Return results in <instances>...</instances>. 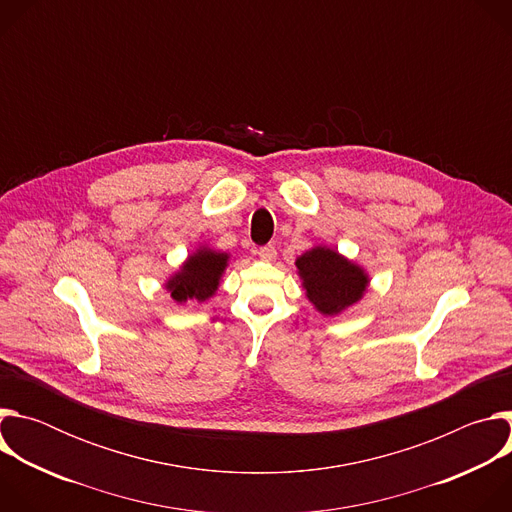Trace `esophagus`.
Returning a JSON list of instances; mask_svg holds the SVG:
<instances>
[{"label": "esophagus", "mask_w": 512, "mask_h": 512, "mask_svg": "<svg viewBox=\"0 0 512 512\" xmlns=\"http://www.w3.org/2000/svg\"><path fill=\"white\" fill-rule=\"evenodd\" d=\"M257 255H259V259H263V261H273V259L277 257V251H275L273 245H267V247H261V249L257 251Z\"/></svg>", "instance_id": "1"}]
</instances>
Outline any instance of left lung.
I'll return each mask as SVG.
<instances>
[{
  "mask_svg": "<svg viewBox=\"0 0 512 512\" xmlns=\"http://www.w3.org/2000/svg\"><path fill=\"white\" fill-rule=\"evenodd\" d=\"M308 300L324 316H336L356 304L369 285L364 269L330 247H314L296 259Z\"/></svg>",
  "mask_w": 512,
  "mask_h": 512,
  "instance_id": "left-lung-1",
  "label": "left lung"
}]
</instances>
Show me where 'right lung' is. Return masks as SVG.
<instances>
[{"instance_id": "obj_1", "label": "right lung", "mask_w": 512, "mask_h": 512, "mask_svg": "<svg viewBox=\"0 0 512 512\" xmlns=\"http://www.w3.org/2000/svg\"><path fill=\"white\" fill-rule=\"evenodd\" d=\"M227 265L229 253L200 247L184 261L180 271H176L168 279L166 289L170 291L172 300L178 304H184L188 300L206 302L218 289Z\"/></svg>"}]
</instances>
